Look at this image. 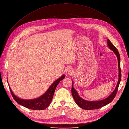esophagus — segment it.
Wrapping results in <instances>:
<instances>
[{"label":"esophagus","instance_id":"obj_1","mask_svg":"<svg viewBox=\"0 0 129 129\" xmlns=\"http://www.w3.org/2000/svg\"><path fill=\"white\" fill-rule=\"evenodd\" d=\"M66 72H67L68 74L72 73L73 72V69L71 67H68L67 69H66Z\"/></svg>","mask_w":129,"mask_h":129}]
</instances>
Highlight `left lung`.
<instances>
[{
  "instance_id": "8db88e82",
  "label": "left lung",
  "mask_w": 129,
  "mask_h": 129,
  "mask_svg": "<svg viewBox=\"0 0 129 129\" xmlns=\"http://www.w3.org/2000/svg\"><path fill=\"white\" fill-rule=\"evenodd\" d=\"M108 45L109 48L113 50L117 57L118 58V69H119V78L117 85L115 89V90L113 91L111 94L109 96L107 99L104 100L99 101H85L79 96L77 91L75 90L73 86L72 85V93L73 97L74 100H75L76 103L78 106L80 107L81 108L85 109V110H93V109H97L102 108L105 105L108 104L111 102L112 100L114 99L115 97L117 92L119 85L120 84V82L121 80V70H120V55L119 53L115 47L113 45V44L110 42V41L108 39Z\"/></svg>"
}]
</instances>
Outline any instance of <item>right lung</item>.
I'll return each instance as SVG.
<instances>
[{
	"instance_id": "1",
	"label": "right lung",
	"mask_w": 129,
	"mask_h": 129,
	"mask_svg": "<svg viewBox=\"0 0 129 129\" xmlns=\"http://www.w3.org/2000/svg\"><path fill=\"white\" fill-rule=\"evenodd\" d=\"M64 75H62L59 79L54 82L51 85V86L48 89V90L44 95L38 99L34 100H25L19 99L15 96L13 93V92L12 91L10 87L9 88L13 98L15 101V102H17L18 104L29 109L42 110H44V109H45L49 106V105L50 104L53 99L54 91L55 90L57 85L62 80L64 79Z\"/></svg>"
}]
</instances>
